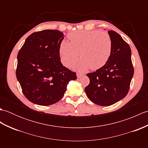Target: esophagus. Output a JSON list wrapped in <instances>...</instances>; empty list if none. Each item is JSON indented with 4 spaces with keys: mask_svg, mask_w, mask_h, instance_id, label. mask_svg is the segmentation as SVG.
I'll use <instances>...</instances> for the list:
<instances>
[{
    "mask_svg": "<svg viewBox=\"0 0 148 148\" xmlns=\"http://www.w3.org/2000/svg\"><path fill=\"white\" fill-rule=\"evenodd\" d=\"M76 75H77V78H79V77H81V76H82L83 74L82 73H80V72H77Z\"/></svg>",
    "mask_w": 148,
    "mask_h": 148,
    "instance_id": "1",
    "label": "esophagus"
}]
</instances>
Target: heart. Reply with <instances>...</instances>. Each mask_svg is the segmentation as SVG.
I'll return each mask as SVG.
<instances>
[{"instance_id": "heart-1", "label": "heart", "mask_w": 148, "mask_h": 148, "mask_svg": "<svg viewBox=\"0 0 148 148\" xmlns=\"http://www.w3.org/2000/svg\"><path fill=\"white\" fill-rule=\"evenodd\" d=\"M70 42L63 40L59 47L61 62L69 67L78 58H81L72 66L74 69L84 71L102 67L108 62L112 51V40L109 34L99 30H77L68 35Z\"/></svg>"}]
</instances>
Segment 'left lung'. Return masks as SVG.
I'll use <instances>...</instances> for the list:
<instances>
[{"label":"left lung","instance_id":"obj_1","mask_svg":"<svg viewBox=\"0 0 148 148\" xmlns=\"http://www.w3.org/2000/svg\"><path fill=\"white\" fill-rule=\"evenodd\" d=\"M112 40V51L108 62L95 72L88 73L90 84L84 90L92 102L109 106L127 95L134 67L130 46L113 30L108 31Z\"/></svg>","mask_w":148,"mask_h":148}]
</instances>
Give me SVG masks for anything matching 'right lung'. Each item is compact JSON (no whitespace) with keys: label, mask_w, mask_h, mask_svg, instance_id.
Instances as JSON below:
<instances>
[{"label":"right lung","mask_w":148,"mask_h":148,"mask_svg":"<svg viewBox=\"0 0 148 148\" xmlns=\"http://www.w3.org/2000/svg\"><path fill=\"white\" fill-rule=\"evenodd\" d=\"M64 38L57 30L31 34L18 52L17 79L26 98L34 103L49 106L60 100L76 72L63 66L59 47Z\"/></svg>","instance_id":"obj_1"}]
</instances>
